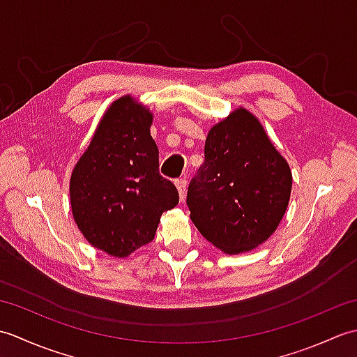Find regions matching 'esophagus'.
Instances as JSON below:
<instances>
[{"label":"esophagus","mask_w":357,"mask_h":357,"mask_svg":"<svg viewBox=\"0 0 357 357\" xmlns=\"http://www.w3.org/2000/svg\"><path fill=\"white\" fill-rule=\"evenodd\" d=\"M176 188H178V193H179V198H181V202H184L185 199V195H187V181L185 179H178L176 183Z\"/></svg>","instance_id":"obj_1"}]
</instances>
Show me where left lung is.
Returning <instances> with one entry per match:
<instances>
[{"label":"left lung","mask_w":357,"mask_h":357,"mask_svg":"<svg viewBox=\"0 0 357 357\" xmlns=\"http://www.w3.org/2000/svg\"><path fill=\"white\" fill-rule=\"evenodd\" d=\"M206 159L187 192L190 219L225 255L252 252L276 231L291 195V170L261 121L238 107L210 128Z\"/></svg>","instance_id":"1"}]
</instances>
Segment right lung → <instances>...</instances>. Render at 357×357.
<instances>
[{"instance_id":"obj_1","label":"right lung","mask_w":357,"mask_h":357,"mask_svg":"<svg viewBox=\"0 0 357 357\" xmlns=\"http://www.w3.org/2000/svg\"><path fill=\"white\" fill-rule=\"evenodd\" d=\"M153 113L132 95L104 112L70 176V208L90 245L127 257L155 238L164 211L179 195L159 174V151L150 135Z\"/></svg>"}]
</instances>
